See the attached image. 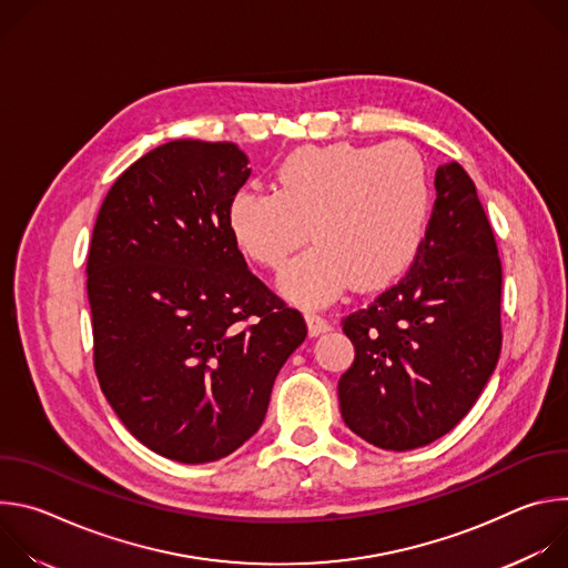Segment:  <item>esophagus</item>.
<instances>
[{"label":"esophagus","mask_w":568,"mask_h":568,"mask_svg":"<svg viewBox=\"0 0 568 568\" xmlns=\"http://www.w3.org/2000/svg\"><path fill=\"white\" fill-rule=\"evenodd\" d=\"M305 321H307V331H310L312 337H316V335H321V333H326V331L331 328L328 318L323 316V314H318V312H314V310H307V312H305Z\"/></svg>","instance_id":"obj_1"}]
</instances>
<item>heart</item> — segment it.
<instances>
[{
    "mask_svg": "<svg viewBox=\"0 0 568 568\" xmlns=\"http://www.w3.org/2000/svg\"><path fill=\"white\" fill-rule=\"evenodd\" d=\"M274 189L235 191L226 224L242 254L270 270L312 231L316 242L278 281L301 305L326 303L348 281L355 290L384 287L423 250L434 191L423 152L407 141L298 148L278 164Z\"/></svg>",
    "mask_w": 568,
    "mask_h": 568,
    "instance_id": "b5f03b06",
    "label": "heart"
}]
</instances>
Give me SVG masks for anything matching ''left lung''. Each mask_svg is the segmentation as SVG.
<instances>
[{
	"instance_id": "left-lung-1",
	"label": "left lung",
	"mask_w": 568,
	"mask_h": 568,
	"mask_svg": "<svg viewBox=\"0 0 568 568\" xmlns=\"http://www.w3.org/2000/svg\"><path fill=\"white\" fill-rule=\"evenodd\" d=\"M434 186L416 263L344 318L355 362L339 379L342 418L379 449L407 452L452 432L501 353V261L488 215L456 161Z\"/></svg>"
}]
</instances>
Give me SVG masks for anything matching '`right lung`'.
<instances>
[{
    "mask_svg": "<svg viewBox=\"0 0 568 568\" xmlns=\"http://www.w3.org/2000/svg\"><path fill=\"white\" fill-rule=\"evenodd\" d=\"M247 164L235 143L169 141L114 182L94 224L88 296L101 388L139 443L178 463H211L250 440L307 335L229 231Z\"/></svg>",
    "mask_w": 568,
    "mask_h": 568,
    "instance_id": "add662e5",
    "label": "right lung"
}]
</instances>
